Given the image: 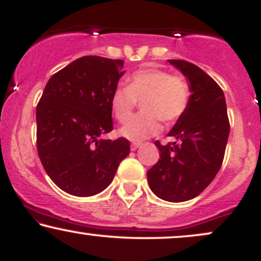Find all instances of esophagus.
I'll use <instances>...</instances> for the list:
<instances>
[{
    "label": "esophagus",
    "instance_id": "1",
    "mask_svg": "<svg viewBox=\"0 0 261 261\" xmlns=\"http://www.w3.org/2000/svg\"><path fill=\"white\" fill-rule=\"evenodd\" d=\"M140 146H141V143H140V142H134V143H131V146H130V147H131V151H136V149L139 148Z\"/></svg>",
    "mask_w": 261,
    "mask_h": 261
}]
</instances>
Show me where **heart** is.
Segmentation results:
<instances>
[{"instance_id":"b5f03b06","label":"heart","mask_w":261,"mask_h":261,"mask_svg":"<svg viewBox=\"0 0 261 261\" xmlns=\"http://www.w3.org/2000/svg\"><path fill=\"white\" fill-rule=\"evenodd\" d=\"M137 101H142L143 113L128 121L120 128L125 139L140 142L160 133L161 124H173L187 112L190 88L180 76H172L161 68H145L131 74L128 86L114 89L110 106L120 122L127 121Z\"/></svg>"}]
</instances>
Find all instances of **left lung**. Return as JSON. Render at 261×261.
<instances>
[{
	"instance_id": "8db88e82",
	"label": "left lung",
	"mask_w": 261,
	"mask_h": 261,
	"mask_svg": "<svg viewBox=\"0 0 261 261\" xmlns=\"http://www.w3.org/2000/svg\"><path fill=\"white\" fill-rule=\"evenodd\" d=\"M189 81L191 95L187 112L168 136L174 142L154 145L160 160L147 172L154 195L170 202L191 200L201 194L222 166L229 135L223 91L200 67L184 60H168Z\"/></svg>"
}]
</instances>
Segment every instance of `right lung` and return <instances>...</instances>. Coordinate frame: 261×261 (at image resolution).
<instances>
[{"instance_id": "obj_1", "label": "right lung", "mask_w": 261, "mask_h": 261, "mask_svg": "<svg viewBox=\"0 0 261 261\" xmlns=\"http://www.w3.org/2000/svg\"><path fill=\"white\" fill-rule=\"evenodd\" d=\"M124 61L83 56L53 74L37 106V147L45 172L74 196L99 194L130 153L124 137L103 140L113 130L110 98Z\"/></svg>"}]
</instances>
